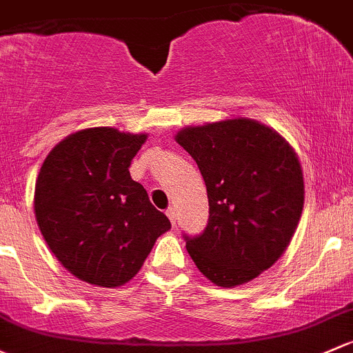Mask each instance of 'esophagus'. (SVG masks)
Returning a JSON list of instances; mask_svg holds the SVG:
<instances>
[{
    "label": "esophagus",
    "instance_id": "34e87169",
    "mask_svg": "<svg viewBox=\"0 0 353 353\" xmlns=\"http://www.w3.org/2000/svg\"><path fill=\"white\" fill-rule=\"evenodd\" d=\"M165 214L167 216H169V220H170V223H172L174 226H176V208L174 206H170V208H167V211H165Z\"/></svg>",
    "mask_w": 353,
    "mask_h": 353
}]
</instances>
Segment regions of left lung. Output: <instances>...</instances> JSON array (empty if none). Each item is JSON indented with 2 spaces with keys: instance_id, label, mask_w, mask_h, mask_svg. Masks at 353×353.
I'll list each match as a JSON object with an SVG mask.
<instances>
[{
  "instance_id": "left-lung-1",
  "label": "left lung",
  "mask_w": 353,
  "mask_h": 353,
  "mask_svg": "<svg viewBox=\"0 0 353 353\" xmlns=\"http://www.w3.org/2000/svg\"><path fill=\"white\" fill-rule=\"evenodd\" d=\"M206 184L210 218L183 233L196 267L216 285L248 283L283 255L301 218L304 183L294 150L259 121L236 120L177 133Z\"/></svg>"
}]
</instances>
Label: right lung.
Listing matches in <instances>:
<instances>
[{
    "label": "right lung",
    "mask_w": 353,
    "mask_h": 353,
    "mask_svg": "<svg viewBox=\"0 0 353 353\" xmlns=\"http://www.w3.org/2000/svg\"><path fill=\"white\" fill-rule=\"evenodd\" d=\"M145 139L88 128L62 140L43 161L35 184L37 223L57 261L84 283H128L170 228L130 177Z\"/></svg>",
    "instance_id": "obj_1"
}]
</instances>
